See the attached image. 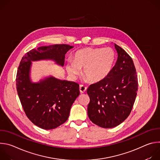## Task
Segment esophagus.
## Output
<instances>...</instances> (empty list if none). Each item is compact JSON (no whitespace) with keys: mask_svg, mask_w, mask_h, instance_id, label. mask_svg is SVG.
Here are the masks:
<instances>
[{"mask_svg":"<svg viewBox=\"0 0 160 160\" xmlns=\"http://www.w3.org/2000/svg\"><path fill=\"white\" fill-rule=\"evenodd\" d=\"M87 90V87H85L84 85H80V92L81 94H83L84 92H85V91Z\"/></svg>","mask_w":160,"mask_h":160,"instance_id":"obj_1","label":"esophagus"}]
</instances>
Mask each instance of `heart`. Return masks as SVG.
Returning a JSON list of instances; mask_svg holds the SVG:
<instances>
[{"instance_id": "1", "label": "heart", "mask_w": 160, "mask_h": 160, "mask_svg": "<svg viewBox=\"0 0 160 160\" xmlns=\"http://www.w3.org/2000/svg\"><path fill=\"white\" fill-rule=\"evenodd\" d=\"M116 61V54L112 49L85 48L77 51L73 61L66 64V70L72 77L76 78L83 69V75L92 83L104 80L111 72Z\"/></svg>"}]
</instances>
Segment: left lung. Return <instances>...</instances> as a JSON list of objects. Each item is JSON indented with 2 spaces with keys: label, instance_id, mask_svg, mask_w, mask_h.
<instances>
[{
  "label": "left lung",
  "instance_id": "obj_1",
  "mask_svg": "<svg viewBox=\"0 0 160 160\" xmlns=\"http://www.w3.org/2000/svg\"><path fill=\"white\" fill-rule=\"evenodd\" d=\"M115 48L118 59L111 72L104 80L90 85L87 89L88 118L105 128L119 125L129 116L138 90L132 59L115 43Z\"/></svg>",
  "mask_w": 160,
  "mask_h": 160
}]
</instances>
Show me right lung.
Instances as JSON below:
<instances>
[{
    "label": "right lung",
    "instance_id": "obj_1",
    "mask_svg": "<svg viewBox=\"0 0 160 160\" xmlns=\"http://www.w3.org/2000/svg\"><path fill=\"white\" fill-rule=\"evenodd\" d=\"M73 48L66 44L42 46L26 53L19 63L16 79L18 94L27 117L41 128H56L68 120L71 107L80 94L79 85L52 76L33 82L32 61L52 60L63 66L66 53Z\"/></svg>",
    "mask_w": 160,
    "mask_h": 160
}]
</instances>
